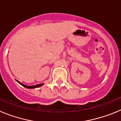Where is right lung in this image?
<instances>
[{
    "label": "right lung",
    "mask_w": 121,
    "mask_h": 121,
    "mask_svg": "<svg viewBox=\"0 0 121 121\" xmlns=\"http://www.w3.org/2000/svg\"><path fill=\"white\" fill-rule=\"evenodd\" d=\"M17 82L19 83V84H21V85H22L23 86H24V87H25V88H38V87H40V86H42L43 85V84H37V85H33V86H28V85H23V84H22L21 82H19V81H17Z\"/></svg>",
    "instance_id": "add662e5"
}]
</instances>
